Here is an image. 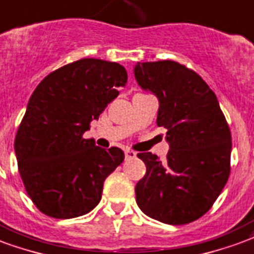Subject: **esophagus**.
<instances>
[{
    "mask_svg": "<svg viewBox=\"0 0 254 254\" xmlns=\"http://www.w3.org/2000/svg\"><path fill=\"white\" fill-rule=\"evenodd\" d=\"M125 155H126V159H132V158L136 156V152L131 151V150H126Z\"/></svg>",
    "mask_w": 254,
    "mask_h": 254,
    "instance_id": "esophagus-1",
    "label": "esophagus"
}]
</instances>
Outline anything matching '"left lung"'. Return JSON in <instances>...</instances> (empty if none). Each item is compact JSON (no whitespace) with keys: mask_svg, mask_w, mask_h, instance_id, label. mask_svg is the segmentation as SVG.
Listing matches in <instances>:
<instances>
[{"mask_svg":"<svg viewBox=\"0 0 254 254\" xmlns=\"http://www.w3.org/2000/svg\"><path fill=\"white\" fill-rule=\"evenodd\" d=\"M135 79L159 100L156 125L170 144L166 161L140 152L146 175L135 188L140 210L169 225L205 214L230 174L232 135L215 93L201 76L171 60L138 63Z\"/></svg>","mask_w":254,"mask_h":254,"instance_id":"8db88e82","label":"left lung"}]
</instances>
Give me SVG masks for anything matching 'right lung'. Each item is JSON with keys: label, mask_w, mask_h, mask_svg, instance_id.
Returning a JSON list of instances; mask_svg holds the SVG:
<instances>
[{"label": "right lung", "mask_w": 254, "mask_h": 254, "mask_svg": "<svg viewBox=\"0 0 254 254\" xmlns=\"http://www.w3.org/2000/svg\"><path fill=\"white\" fill-rule=\"evenodd\" d=\"M126 83L118 63L81 59L53 70L34 89L14 151L26 192L41 213L75 218L100 202L103 184L125 152L98 147L83 135Z\"/></svg>", "instance_id": "obj_1"}]
</instances>
